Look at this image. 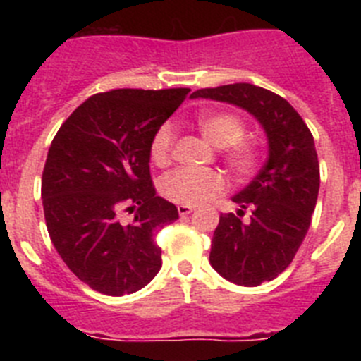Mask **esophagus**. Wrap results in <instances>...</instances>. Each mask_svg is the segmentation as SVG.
<instances>
[{
    "mask_svg": "<svg viewBox=\"0 0 361 361\" xmlns=\"http://www.w3.org/2000/svg\"><path fill=\"white\" fill-rule=\"evenodd\" d=\"M177 212L180 216H186L190 215V213L195 212V208H193V206H184V204H180V206H177Z\"/></svg>",
    "mask_w": 361,
    "mask_h": 361,
    "instance_id": "esophagus-1",
    "label": "esophagus"
}]
</instances>
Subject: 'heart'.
<instances>
[{"label":"heart","mask_w":361,"mask_h":361,"mask_svg":"<svg viewBox=\"0 0 361 361\" xmlns=\"http://www.w3.org/2000/svg\"><path fill=\"white\" fill-rule=\"evenodd\" d=\"M197 128L215 148H220V157L229 171L237 177H250L258 170L262 155L260 146L244 139L245 121L240 116L226 110L200 111L195 119ZM173 128L162 124L149 142V159L153 164L164 166L171 159L173 148ZM161 193L171 202L184 206H200L220 195L226 180L219 171L177 170L162 177Z\"/></svg>","instance_id":"b5f03b06"}]
</instances>
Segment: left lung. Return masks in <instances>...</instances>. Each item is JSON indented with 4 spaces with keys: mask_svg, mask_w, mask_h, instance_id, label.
Returning a JSON list of instances; mask_svg holds the SVG:
<instances>
[{
    "mask_svg": "<svg viewBox=\"0 0 361 361\" xmlns=\"http://www.w3.org/2000/svg\"><path fill=\"white\" fill-rule=\"evenodd\" d=\"M191 97L247 110L262 124L269 157L257 177L233 197L240 209L220 215L209 262L220 276L255 288L276 279L293 262L311 224L320 188L314 139L283 97L250 82L202 88ZM245 209L250 219L242 221Z\"/></svg>",
    "mask_w": 361,
    "mask_h": 361,
    "instance_id": "8db88e82",
    "label": "left lung"
}]
</instances>
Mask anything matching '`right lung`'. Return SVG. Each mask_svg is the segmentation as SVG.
Returning a JSON list of instances; mask_svg holds the SVG:
<instances>
[{"label":"right lung","instance_id":"add662e5","mask_svg":"<svg viewBox=\"0 0 361 361\" xmlns=\"http://www.w3.org/2000/svg\"><path fill=\"white\" fill-rule=\"evenodd\" d=\"M190 88H119L88 97L61 124L43 178L44 220L63 262L94 291L142 289L162 266L155 233L178 219L155 195L149 142ZM124 212H133L130 223Z\"/></svg>","mask_w":361,"mask_h":361}]
</instances>
